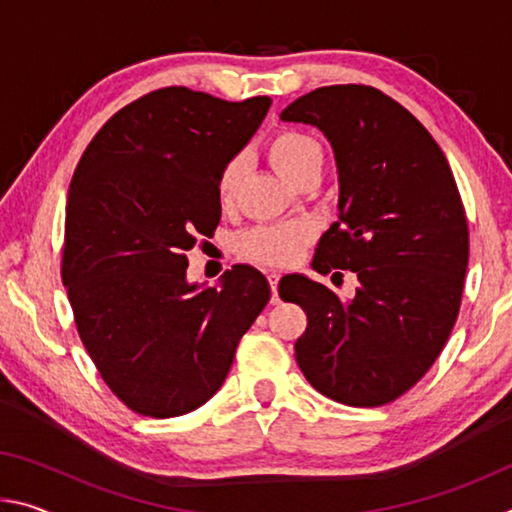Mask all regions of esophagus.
<instances>
[{
  "mask_svg": "<svg viewBox=\"0 0 512 512\" xmlns=\"http://www.w3.org/2000/svg\"><path fill=\"white\" fill-rule=\"evenodd\" d=\"M268 282H271V291H273L271 302H273V305H277V302H280V296H277V282H280V275L268 273Z\"/></svg>",
  "mask_w": 512,
  "mask_h": 512,
  "instance_id": "34e87169",
  "label": "esophagus"
}]
</instances>
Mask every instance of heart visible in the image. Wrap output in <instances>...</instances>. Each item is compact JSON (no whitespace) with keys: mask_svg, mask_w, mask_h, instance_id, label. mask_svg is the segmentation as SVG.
Masks as SVG:
<instances>
[{"mask_svg":"<svg viewBox=\"0 0 512 512\" xmlns=\"http://www.w3.org/2000/svg\"><path fill=\"white\" fill-rule=\"evenodd\" d=\"M268 160H271L280 176L293 183L300 173L323 167V146L318 144L316 137L287 128V131L275 133L271 142H268ZM241 171H244V162L239 158L230 160L221 169L219 180H216L219 203L228 205L232 201V196H235L239 187ZM311 239H314L311 223L284 221L273 225H257V228L246 230L237 239V248L241 255L255 259V262L284 266L291 264Z\"/></svg>","mask_w":512,"mask_h":512,"instance_id":"heart-1","label":"heart"}]
</instances>
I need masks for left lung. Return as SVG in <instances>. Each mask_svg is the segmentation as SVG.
Masks as SVG:
<instances>
[{"label": "left lung", "instance_id": "8db88e82", "mask_svg": "<svg viewBox=\"0 0 512 512\" xmlns=\"http://www.w3.org/2000/svg\"><path fill=\"white\" fill-rule=\"evenodd\" d=\"M280 119L318 128L339 173V214L311 266L359 280L350 300L300 273L280 282L307 314L296 361L329 400L388 404L433 366L461 307L470 237L452 169L427 128L368 85L318 88Z\"/></svg>", "mask_w": 512, "mask_h": 512}]
</instances>
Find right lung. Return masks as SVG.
<instances>
[{
  "instance_id": "obj_1",
  "label": "right lung",
  "mask_w": 512,
  "mask_h": 512,
  "mask_svg": "<svg viewBox=\"0 0 512 512\" xmlns=\"http://www.w3.org/2000/svg\"><path fill=\"white\" fill-rule=\"evenodd\" d=\"M271 99L164 88L112 115L69 185L63 284L85 350L128 409L176 418L219 391L271 287L248 264L216 287L187 250L221 221L216 180Z\"/></svg>"
}]
</instances>
